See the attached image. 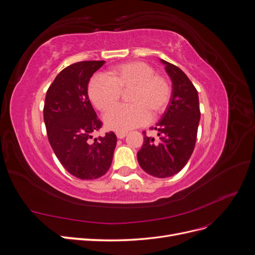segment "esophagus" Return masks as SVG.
<instances>
[{
  "label": "esophagus",
  "instance_id": "esophagus-1",
  "mask_svg": "<svg viewBox=\"0 0 255 255\" xmlns=\"http://www.w3.org/2000/svg\"><path fill=\"white\" fill-rule=\"evenodd\" d=\"M116 135H117L119 139H122V138H125L128 134L126 132H117V133H116Z\"/></svg>",
  "mask_w": 255,
  "mask_h": 255
}]
</instances>
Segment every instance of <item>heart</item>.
<instances>
[{
	"mask_svg": "<svg viewBox=\"0 0 255 255\" xmlns=\"http://www.w3.org/2000/svg\"><path fill=\"white\" fill-rule=\"evenodd\" d=\"M128 90L129 105L121 106L105 116V126L116 132L141 127L149 118L163 115L172 95L171 83L144 61H128L96 76L88 85V97L98 111L106 113Z\"/></svg>",
	"mask_w": 255,
	"mask_h": 255,
	"instance_id": "b5f03b06",
	"label": "heart"
}]
</instances>
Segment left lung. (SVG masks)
Instances as JSON below:
<instances>
[{
	"label": "left lung",
	"mask_w": 255,
	"mask_h": 255,
	"mask_svg": "<svg viewBox=\"0 0 255 255\" xmlns=\"http://www.w3.org/2000/svg\"><path fill=\"white\" fill-rule=\"evenodd\" d=\"M172 81V95L166 112L154 128L158 138H144L137 159L142 170L156 177H169L187 164L197 140L200 121L198 91L179 67L161 59Z\"/></svg>",
	"instance_id": "1"
}]
</instances>
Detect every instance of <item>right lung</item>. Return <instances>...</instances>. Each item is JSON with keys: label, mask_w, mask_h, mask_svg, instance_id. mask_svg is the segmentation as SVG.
<instances>
[{"label": "right lung", "mask_w": 255, "mask_h": 255, "mask_svg": "<svg viewBox=\"0 0 255 255\" xmlns=\"http://www.w3.org/2000/svg\"><path fill=\"white\" fill-rule=\"evenodd\" d=\"M104 60L75 63L61 70L45 96L43 119L52 149L66 170L81 180L104 175L112 165L114 132L91 141L102 128L88 98V83Z\"/></svg>", "instance_id": "right-lung-1"}]
</instances>
